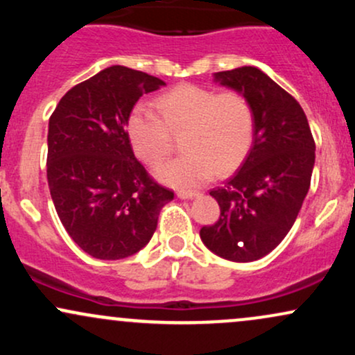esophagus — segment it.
<instances>
[{"mask_svg": "<svg viewBox=\"0 0 355 355\" xmlns=\"http://www.w3.org/2000/svg\"><path fill=\"white\" fill-rule=\"evenodd\" d=\"M178 197L180 198H183V200H187V198H195V197H198V191H191V190H180L178 191Z\"/></svg>", "mask_w": 355, "mask_h": 355, "instance_id": "1", "label": "esophagus"}]
</instances>
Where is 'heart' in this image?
I'll return each mask as SVG.
<instances>
[{"label":"heart","mask_w":355,"mask_h":355,"mask_svg":"<svg viewBox=\"0 0 355 355\" xmlns=\"http://www.w3.org/2000/svg\"><path fill=\"white\" fill-rule=\"evenodd\" d=\"M157 115L137 105L126 118V137L133 153L148 166H158L180 137L182 157L158 170L162 180L180 189L202 185L214 175L237 170L250 153L255 116L240 92H214L182 85L155 100Z\"/></svg>","instance_id":"1"}]
</instances>
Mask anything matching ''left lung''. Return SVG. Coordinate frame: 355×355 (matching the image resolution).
<instances>
[{
    "label": "left lung",
    "mask_w": 355,
    "mask_h": 355,
    "mask_svg": "<svg viewBox=\"0 0 355 355\" xmlns=\"http://www.w3.org/2000/svg\"><path fill=\"white\" fill-rule=\"evenodd\" d=\"M215 78L250 101L255 133L239 172L210 190L220 217L202 227L200 237L222 259L252 262L270 254L294 225L311 187L315 141L299 101L259 68Z\"/></svg>",
    "instance_id": "obj_1"
}]
</instances>
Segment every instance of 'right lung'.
Wrapping results in <instances>:
<instances>
[{
  "mask_svg": "<svg viewBox=\"0 0 355 355\" xmlns=\"http://www.w3.org/2000/svg\"><path fill=\"white\" fill-rule=\"evenodd\" d=\"M160 87L164 80L116 64L68 89L50 116L53 203L73 242L95 259L137 254L173 200L137 160L125 128L138 98Z\"/></svg>",
  "mask_w": 355,
  "mask_h": 355,
  "instance_id": "right-lung-1",
  "label": "right lung"
}]
</instances>
